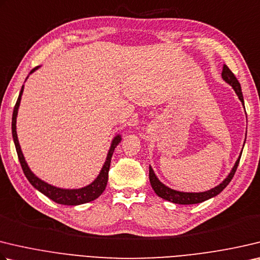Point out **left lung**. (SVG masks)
<instances>
[{
	"mask_svg": "<svg viewBox=\"0 0 260 260\" xmlns=\"http://www.w3.org/2000/svg\"><path fill=\"white\" fill-rule=\"evenodd\" d=\"M221 77H223L224 81L226 83H229L231 86L234 88L235 93L239 96L240 101L242 102V105L244 106V101H243V95H242V91H241V85H240L239 81L237 77L234 76V74L231 72L230 68L228 66L224 64L223 67V72H221ZM241 154L240 153V157L238 158L237 162H235L234 167L232 168V171L229 174V176L226 177L223 182H221L219 185H217L216 187L211 188V190H208L206 192H199V193H190V192H179L175 191L173 188H169L168 186L165 185L161 182L159 181L155 176V174L153 173V169L149 167V178H150V183L151 186H152L153 191L157 193V196L160 198H162L165 200H168L171 202H174V204L177 205H193V204H200V202H204L206 200L210 199L212 197H216L217 194L224 190V188L229 185V183L231 182V179L233 178L235 172H237V168L239 166L240 159H241Z\"/></svg>",
	"mask_w": 260,
	"mask_h": 260,
	"instance_id": "left-lung-1",
	"label": "left lung"
}]
</instances>
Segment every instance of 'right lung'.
Here are the masks:
<instances>
[{"mask_svg":"<svg viewBox=\"0 0 260 260\" xmlns=\"http://www.w3.org/2000/svg\"><path fill=\"white\" fill-rule=\"evenodd\" d=\"M37 69H39V66L35 67L34 69H31L30 74L34 73ZM22 92H23V86L21 87L20 93H19L15 109H13L12 136H13V142H15V145H16L19 161H20L23 174H25V176L27 177L28 181H29V183L36 188V190H39L41 193H43L44 196L50 198L51 200H53L54 202H56V204L67 205V206H77V205L86 204V202L95 200L96 198H99L102 194V192L105 191V188L107 186L108 174H109L111 157H112V153H114V151H115V148L118 144H119V142L121 141L120 135H117L116 138L112 140L110 150L107 155L106 162H105V165H103V167L101 169L100 174H99V176L94 179V181L89 184V185L82 187V188H75V190H66V188H60V187H55L53 185H50V184L45 183L44 181H42V179H40L39 177L35 176L34 174L31 173V171L29 169V167H28V165L26 162L25 157H23V154L21 152L20 145H19L17 131H16V122H17L18 109H19V105H20Z\"/></svg>","mask_w":260,"mask_h":260,"instance_id":"add662e5","label":"right lung"}]
</instances>
